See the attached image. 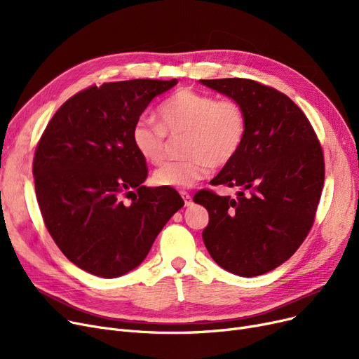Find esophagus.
<instances>
[{"mask_svg": "<svg viewBox=\"0 0 359 359\" xmlns=\"http://www.w3.org/2000/svg\"><path fill=\"white\" fill-rule=\"evenodd\" d=\"M180 195H182V198H183V201H184V206H191V205H192V195H191L189 192L180 191Z\"/></svg>", "mask_w": 359, "mask_h": 359, "instance_id": "obj_1", "label": "esophagus"}]
</instances>
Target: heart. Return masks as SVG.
I'll list each match as a JSON object with an SVG mask.
<instances>
[{
	"instance_id": "b5f03b06",
	"label": "heart",
	"mask_w": 359,
	"mask_h": 359,
	"mask_svg": "<svg viewBox=\"0 0 359 359\" xmlns=\"http://www.w3.org/2000/svg\"><path fill=\"white\" fill-rule=\"evenodd\" d=\"M160 123L138 119L130 141L142 160L157 164L164 158L167 135H184L182 161H168L153 175L160 187L183 189L210 175L211 165L230 164L241 149L248 132L243 106L233 99L218 100L212 94L182 88L158 109Z\"/></svg>"
}]
</instances>
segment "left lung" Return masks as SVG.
Listing matches in <instances>:
<instances>
[{
	"instance_id": "1",
	"label": "left lung",
	"mask_w": 359,
	"mask_h": 359,
	"mask_svg": "<svg viewBox=\"0 0 359 359\" xmlns=\"http://www.w3.org/2000/svg\"><path fill=\"white\" fill-rule=\"evenodd\" d=\"M238 102L246 140L214 186H238L236 199L196 192L210 222L202 238L221 268L240 276L266 273L288 260L309 236L325 183V157L316 132L284 93L249 79L201 80Z\"/></svg>"
}]
</instances>
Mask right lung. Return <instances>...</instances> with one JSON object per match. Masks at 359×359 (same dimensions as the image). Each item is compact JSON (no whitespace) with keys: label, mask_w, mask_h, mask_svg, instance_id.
<instances>
[{"label":"right lung","mask_w":359,"mask_h":359,"mask_svg":"<svg viewBox=\"0 0 359 359\" xmlns=\"http://www.w3.org/2000/svg\"><path fill=\"white\" fill-rule=\"evenodd\" d=\"M176 84L137 79L90 86L56 110L36 145L34 191L45 227L88 273L116 278L135 269L184 205L173 187L142 186L147 161L130 141L149 102Z\"/></svg>","instance_id":"add662e5"}]
</instances>
